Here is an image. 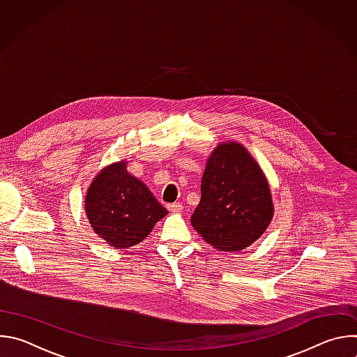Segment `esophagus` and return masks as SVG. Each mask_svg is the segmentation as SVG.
<instances>
[{
	"instance_id": "esophagus-1",
	"label": "esophagus",
	"mask_w": 357,
	"mask_h": 357,
	"mask_svg": "<svg viewBox=\"0 0 357 357\" xmlns=\"http://www.w3.org/2000/svg\"><path fill=\"white\" fill-rule=\"evenodd\" d=\"M167 208H168V211L172 212V213H178V212L182 211V205H181V203H169V205H168Z\"/></svg>"
}]
</instances>
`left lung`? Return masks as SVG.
<instances>
[{"label":"left lung","mask_w":357,"mask_h":357,"mask_svg":"<svg viewBox=\"0 0 357 357\" xmlns=\"http://www.w3.org/2000/svg\"><path fill=\"white\" fill-rule=\"evenodd\" d=\"M190 223L220 251H238L268 227L274 205L260 165L238 142L219 144L208 158Z\"/></svg>","instance_id":"1"}]
</instances>
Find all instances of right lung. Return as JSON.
<instances>
[{
	"label": "right lung",
	"instance_id": "add662e5",
	"mask_svg": "<svg viewBox=\"0 0 357 357\" xmlns=\"http://www.w3.org/2000/svg\"><path fill=\"white\" fill-rule=\"evenodd\" d=\"M84 209L94 233L113 248L141 243L168 211L135 176L126 161L101 169L89 186Z\"/></svg>",
	"mask_w": 357,
	"mask_h": 357
}]
</instances>
